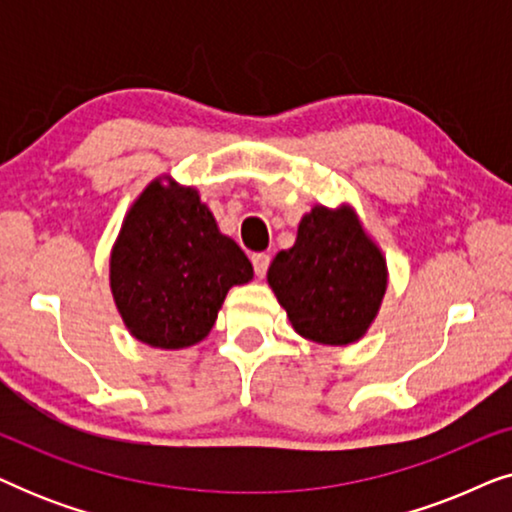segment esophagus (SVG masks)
I'll use <instances>...</instances> for the list:
<instances>
[{
	"instance_id": "esophagus-1",
	"label": "esophagus",
	"mask_w": 512,
	"mask_h": 512,
	"mask_svg": "<svg viewBox=\"0 0 512 512\" xmlns=\"http://www.w3.org/2000/svg\"><path fill=\"white\" fill-rule=\"evenodd\" d=\"M251 263H254V272L258 277H263L265 272L270 268V256L263 254V251H258V254L251 256Z\"/></svg>"
}]
</instances>
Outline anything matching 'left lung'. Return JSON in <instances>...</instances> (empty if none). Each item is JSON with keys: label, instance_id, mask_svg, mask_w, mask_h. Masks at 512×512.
<instances>
[{"label": "left lung", "instance_id": "1", "mask_svg": "<svg viewBox=\"0 0 512 512\" xmlns=\"http://www.w3.org/2000/svg\"><path fill=\"white\" fill-rule=\"evenodd\" d=\"M268 282L298 335L349 345L368 331L387 291V263L349 207H314L296 244L270 263Z\"/></svg>", "mask_w": 512, "mask_h": 512}]
</instances>
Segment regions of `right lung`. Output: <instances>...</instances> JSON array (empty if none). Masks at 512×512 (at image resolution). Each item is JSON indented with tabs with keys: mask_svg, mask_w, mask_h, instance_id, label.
Here are the masks:
<instances>
[{
	"mask_svg": "<svg viewBox=\"0 0 512 512\" xmlns=\"http://www.w3.org/2000/svg\"><path fill=\"white\" fill-rule=\"evenodd\" d=\"M254 277L195 188L146 186L111 251V293L137 340L181 349L212 331L230 286Z\"/></svg>",
	"mask_w": 512,
	"mask_h": 512,
	"instance_id": "obj_1",
	"label": "right lung"
}]
</instances>
